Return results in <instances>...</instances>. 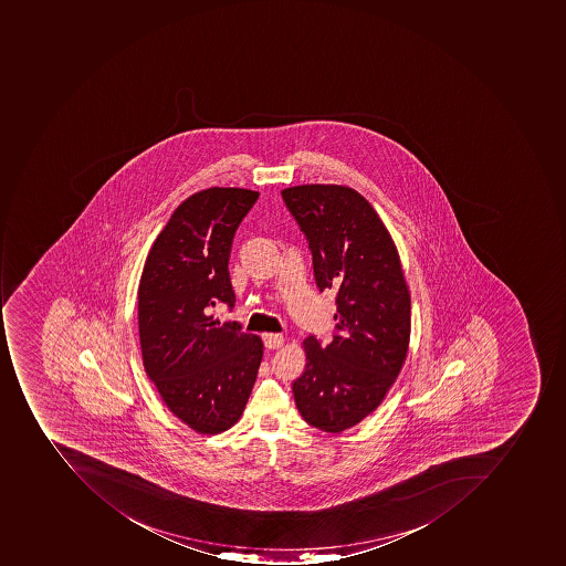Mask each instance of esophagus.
Wrapping results in <instances>:
<instances>
[{
	"label": "esophagus",
	"mask_w": 566,
	"mask_h": 566,
	"mask_svg": "<svg viewBox=\"0 0 566 566\" xmlns=\"http://www.w3.org/2000/svg\"><path fill=\"white\" fill-rule=\"evenodd\" d=\"M262 338L269 350H275V348H281L284 345V336L279 335V333H263Z\"/></svg>",
	"instance_id": "34e87169"
}]
</instances>
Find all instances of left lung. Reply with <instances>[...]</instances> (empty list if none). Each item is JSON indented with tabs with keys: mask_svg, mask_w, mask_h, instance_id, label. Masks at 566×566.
<instances>
[{
	"mask_svg": "<svg viewBox=\"0 0 566 566\" xmlns=\"http://www.w3.org/2000/svg\"><path fill=\"white\" fill-rule=\"evenodd\" d=\"M282 199L310 241L316 285L336 291V335L303 342L292 392L310 426L340 433L376 411L407 360L410 291L388 228L357 190L296 185Z\"/></svg>",
	"mask_w": 566,
	"mask_h": 566,
	"instance_id": "obj_1",
	"label": "left lung"
}]
</instances>
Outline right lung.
<instances>
[{
  "mask_svg": "<svg viewBox=\"0 0 566 566\" xmlns=\"http://www.w3.org/2000/svg\"><path fill=\"white\" fill-rule=\"evenodd\" d=\"M255 190L211 187L175 209L146 259L137 323L146 374L168 410L206 436L240 420L252 395L262 338L219 325L209 307H233L228 260Z\"/></svg>",
  "mask_w": 566,
  "mask_h": 566,
  "instance_id": "add662e5",
  "label": "right lung"
}]
</instances>
